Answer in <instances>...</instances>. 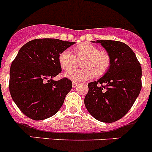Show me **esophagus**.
I'll return each instance as SVG.
<instances>
[{"instance_id": "1", "label": "esophagus", "mask_w": 152, "mask_h": 152, "mask_svg": "<svg viewBox=\"0 0 152 152\" xmlns=\"http://www.w3.org/2000/svg\"><path fill=\"white\" fill-rule=\"evenodd\" d=\"M77 84H77V83L73 82V83H72V87H73L74 88H76V87H77Z\"/></svg>"}]
</instances>
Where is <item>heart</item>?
<instances>
[{
  "label": "heart",
  "mask_w": 152,
  "mask_h": 152,
  "mask_svg": "<svg viewBox=\"0 0 152 152\" xmlns=\"http://www.w3.org/2000/svg\"><path fill=\"white\" fill-rule=\"evenodd\" d=\"M80 61L81 69L68 71L64 77L75 82L88 80L94 77H100L108 71L110 66V56L107 52L99 50L97 47L88 42L79 44L74 49V54L68 49L62 51L58 56L60 66L64 70L75 68L77 61Z\"/></svg>",
  "instance_id": "heart-1"
}]
</instances>
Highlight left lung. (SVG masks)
<instances>
[{"mask_svg": "<svg viewBox=\"0 0 152 152\" xmlns=\"http://www.w3.org/2000/svg\"><path fill=\"white\" fill-rule=\"evenodd\" d=\"M110 56V66L97 81L88 84L84 104L91 116L103 123H113L126 115L142 89V68L126 44L96 40Z\"/></svg>", "mask_w": 152, "mask_h": 152, "instance_id": "1", "label": "left lung"}]
</instances>
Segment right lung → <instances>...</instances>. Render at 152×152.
I'll list each match as a JSON object with an SVG mask.
<instances>
[{"mask_svg":"<svg viewBox=\"0 0 152 152\" xmlns=\"http://www.w3.org/2000/svg\"><path fill=\"white\" fill-rule=\"evenodd\" d=\"M74 42L36 39L19 50L10 70L9 89L16 105L34 120L49 118L59 110L72 82L64 77L54 80L61 72L58 56Z\"/></svg>","mask_w":152,"mask_h":152,"instance_id":"1","label":"right lung"}]
</instances>
